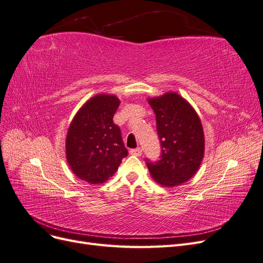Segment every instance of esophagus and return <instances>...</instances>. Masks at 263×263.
Listing matches in <instances>:
<instances>
[{
  "label": "esophagus",
  "mask_w": 263,
  "mask_h": 263,
  "mask_svg": "<svg viewBox=\"0 0 263 263\" xmlns=\"http://www.w3.org/2000/svg\"><path fill=\"white\" fill-rule=\"evenodd\" d=\"M130 155L136 156V157H140V156L142 155V149H141V148L132 149V150H130Z\"/></svg>",
  "instance_id": "esophagus-1"
}]
</instances>
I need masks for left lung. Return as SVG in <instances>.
I'll use <instances>...</instances> for the list:
<instances>
[{
  "label": "left lung",
  "instance_id": "1",
  "mask_svg": "<svg viewBox=\"0 0 263 263\" xmlns=\"http://www.w3.org/2000/svg\"><path fill=\"white\" fill-rule=\"evenodd\" d=\"M154 109L161 159L147 162L150 176L165 187L189 181L200 169L205 139L201 119L193 106L177 92L148 99Z\"/></svg>",
  "mask_w": 263,
  "mask_h": 263
}]
</instances>
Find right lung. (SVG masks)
<instances>
[{
	"mask_svg": "<svg viewBox=\"0 0 263 263\" xmlns=\"http://www.w3.org/2000/svg\"><path fill=\"white\" fill-rule=\"evenodd\" d=\"M119 103L113 94L94 95L78 110L68 128V164L79 179L90 184H102L113 177L128 155L121 129L113 122Z\"/></svg>",
	"mask_w": 263,
	"mask_h": 263,
	"instance_id": "right-lung-1",
	"label": "right lung"
}]
</instances>
